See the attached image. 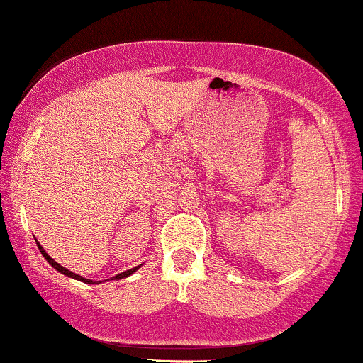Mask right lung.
Wrapping results in <instances>:
<instances>
[{
  "mask_svg": "<svg viewBox=\"0 0 363 363\" xmlns=\"http://www.w3.org/2000/svg\"><path fill=\"white\" fill-rule=\"evenodd\" d=\"M37 245H39L40 252H43V256L45 257V259H48V262H49V264H51V266H52V268H56V269H57V272H60V273H62V274H66V277H72V278H74V280H80V281H83V283H95V281H91V280H86V278H83V277H78V274H77V273L69 272V269L62 268V266H61V264H57V262H56V261H54V259H52V257H49V256H48V252H45V251H44V249H43V245H40L39 242H37ZM138 268H140V266H138ZM138 268H133V269H128V272H123V273H119V274H118V277H114V280H121V278H126V277H129V274H133V273H135V272H136V269H138Z\"/></svg>",
  "mask_w": 363,
  "mask_h": 363,
  "instance_id": "right-lung-1",
  "label": "right lung"
}]
</instances>
